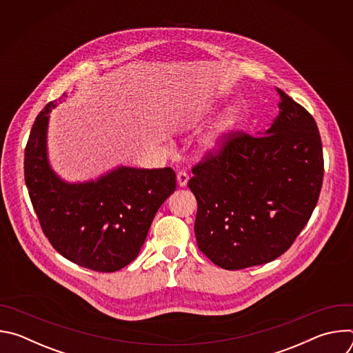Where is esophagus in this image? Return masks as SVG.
I'll list each match as a JSON object with an SVG mask.
<instances>
[{
    "label": "esophagus",
    "instance_id": "1",
    "mask_svg": "<svg viewBox=\"0 0 353 353\" xmlns=\"http://www.w3.org/2000/svg\"><path fill=\"white\" fill-rule=\"evenodd\" d=\"M188 174L185 173V172H179L177 173V183H179V185L180 187H185L187 185V183H188Z\"/></svg>",
    "mask_w": 353,
    "mask_h": 353
}]
</instances>
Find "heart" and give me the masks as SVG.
<instances>
[{"label":"heart","instance_id":"obj_1","mask_svg":"<svg viewBox=\"0 0 353 353\" xmlns=\"http://www.w3.org/2000/svg\"><path fill=\"white\" fill-rule=\"evenodd\" d=\"M241 117H243V110L240 105L237 103L230 105L216 119V121L214 123L211 130L204 135V138L201 139V148L210 154L219 152V150H222L226 146L230 135L239 127ZM201 119L203 117H198L196 120H201Z\"/></svg>","mask_w":353,"mask_h":353}]
</instances>
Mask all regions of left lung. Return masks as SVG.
Masks as SVG:
<instances>
[{"mask_svg": "<svg viewBox=\"0 0 353 353\" xmlns=\"http://www.w3.org/2000/svg\"><path fill=\"white\" fill-rule=\"evenodd\" d=\"M279 94L278 116L256 137L230 135L218 157L192 169L195 237L218 267L274 261L292 245L319 201L323 145L313 116Z\"/></svg>", "mask_w": 353, "mask_h": 353, "instance_id": "8db88e82", "label": "left lung"}]
</instances>
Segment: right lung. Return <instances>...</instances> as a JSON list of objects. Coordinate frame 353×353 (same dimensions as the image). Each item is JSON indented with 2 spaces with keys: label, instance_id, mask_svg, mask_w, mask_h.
<instances>
[{
  "label": "right lung",
  "instance_id": "1",
  "mask_svg": "<svg viewBox=\"0 0 353 353\" xmlns=\"http://www.w3.org/2000/svg\"><path fill=\"white\" fill-rule=\"evenodd\" d=\"M67 94L39 113L25 149V183L48 241L71 263L114 272L137 259L149 228L176 190L170 168L117 166L86 181L70 183L50 165V113Z\"/></svg>",
  "mask_w": 353,
  "mask_h": 353
}]
</instances>
